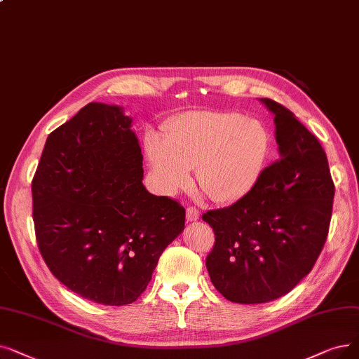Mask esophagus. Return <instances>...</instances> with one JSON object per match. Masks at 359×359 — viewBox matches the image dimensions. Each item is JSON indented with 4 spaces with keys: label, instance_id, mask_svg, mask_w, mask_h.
Wrapping results in <instances>:
<instances>
[{
    "label": "esophagus",
    "instance_id": "34e87169",
    "mask_svg": "<svg viewBox=\"0 0 359 359\" xmlns=\"http://www.w3.org/2000/svg\"><path fill=\"white\" fill-rule=\"evenodd\" d=\"M199 218V211L196 210V208H194V207H189L188 210H186V220H188L189 223H192V222H196Z\"/></svg>",
    "mask_w": 359,
    "mask_h": 359
}]
</instances>
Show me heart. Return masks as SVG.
Wrapping results in <instances>:
<instances>
[{"label": "heart", "mask_w": 359, "mask_h": 359, "mask_svg": "<svg viewBox=\"0 0 359 359\" xmlns=\"http://www.w3.org/2000/svg\"><path fill=\"white\" fill-rule=\"evenodd\" d=\"M145 152L158 188L173 195L196 168L201 191L217 204H233L254 189L270 152V136L257 120L230 111H192L167 124L165 139L145 136Z\"/></svg>", "instance_id": "heart-1"}]
</instances>
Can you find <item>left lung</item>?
<instances>
[{
  "instance_id": "8db88e82",
  "label": "left lung",
  "mask_w": 359,
  "mask_h": 359,
  "mask_svg": "<svg viewBox=\"0 0 359 359\" xmlns=\"http://www.w3.org/2000/svg\"><path fill=\"white\" fill-rule=\"evenodd\" d=\"M274 114L280 157L235 204L202 215L215 235L205 266L227 301L264 304L290 292L313 270L329 233L334 184L318 139L286 107Z\"/></svg>"
}]
</instances>
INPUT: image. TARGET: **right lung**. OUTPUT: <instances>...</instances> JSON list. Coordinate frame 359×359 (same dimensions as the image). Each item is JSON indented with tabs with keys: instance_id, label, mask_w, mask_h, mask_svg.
<instances>
[{
	"instance_id": "obj_1",
	"label": "right lung",
	"mask_w": 359,
	"mask_h": 359,
	"mask_svg": "<svg viewBox=\"0 0 359 359\" xmlns=\"http://www.w3.org/2000/svg\"><path fill=\"white\" fill-rule=\"evenodd\" d=\"M123 107L90 102L46 139L32 180L38 248L82 298L120 306L147 289L184 229V208L144 186L142 154Z\"/></svg>"
}]
</instances>
